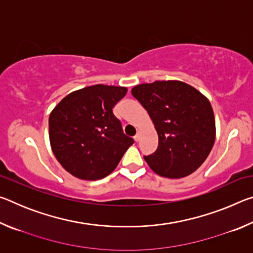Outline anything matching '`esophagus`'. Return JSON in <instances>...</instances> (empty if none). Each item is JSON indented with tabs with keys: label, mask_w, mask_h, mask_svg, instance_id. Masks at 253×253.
Returning <instances> with one entry per match:
<instances>
[{
	"label": "esophagus",
	"mask_w": 253,
	"mask_h": 253,
	"mask_svg": "<svg viewBox=\"0 0 253 253\" xmlns=\"http://www.w3.org/2000/svg\"><path fill=\"white\" fill-rule=\"evenodd\" d=\"M134 139H135V142H138V140H139V135L137 134L136 136H134Z\"/></svg>",
	"instance_id": "34e87169"
}]
</instances>
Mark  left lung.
<instances>
[{"label": "left lung", "instance_id": "obj_1", "mask_svg": "<svg viewBox=\"0 0 253 253\" xmlns=\"http://www.w3.org/2000/svg\"><path fill=\"white\" fill-rule=\"evenodd\" d=\"M131 95L146 109L158 135L156 151L144 156L149 168L169 178L195 172L215 140V119L208 98L178 80L137 84Z\"/></svg>", "mask_w": 253, "mask_h": 253}]
</instances>
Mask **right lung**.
<instances>
[{
	"label": "right lung",
	"mask_w": 253,
	"mask_h": 253,
	"mask_svg": "<svg viewBox=\"0 0 253 253\" xmlns=\"http://www.w3.org/2000/svg\"><path fill=\"white\" fill-rule=\"evenodd\" d=\"M126 93V87L89 85L69 93L51 111V148L67 172L80 179L96 181L117 168L134 143L124 134L113 113Z\"/></svg>",
	"instance_id": "1"
}]
</instances>
